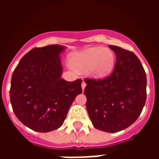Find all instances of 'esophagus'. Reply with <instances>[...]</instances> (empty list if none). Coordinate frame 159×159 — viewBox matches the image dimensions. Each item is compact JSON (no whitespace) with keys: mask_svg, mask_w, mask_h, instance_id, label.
Returning <instances> with one entry per match:
<instances>
[{"mask_svg":"<svg viewBox=\"0 0 159 159\" xmlns=\"http://www.w3.org/2000/svg\"><path fill=\"white\" fill-rule=\"evenodd\" d=\"M85 87H86V83H85L84 81H83V83H82V89L84 90Z\"/></svg>","mask_w":159,"mask_h":159,"instance_id":"34e87169","label":"esophagus"}]
</instances>
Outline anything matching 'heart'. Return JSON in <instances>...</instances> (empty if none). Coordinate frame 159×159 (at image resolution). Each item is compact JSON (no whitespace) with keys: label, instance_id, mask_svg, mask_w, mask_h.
Returning a JSON list of instances; mask_svg holds the SVG:
<instances>
[{"label":"heart","instance_id":"1","mask_svg":"<svg viewBox=\"0 0 159 159\" xmlns=\"http://www.w3.org/2000/svg\"><path fill=\"white\" fill-rule=\"evenodd\" d=\"M71 70L88 69V72L95 78H103L107 76L113 69L115 64V54L109 48L97 47L87 49L77 53L73 58Z\"/></svg>","mask_w":159,"mask_h":159}]
</instances>
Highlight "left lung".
I'll return each instance as SVG.
<instances>
[{
    "label": "left lung",
    "instance_id": "obj_1",
    "mask_svg": "<svg viewBox=\"0 0 159 159\" xmlns=\"http://www.w3.org/2000/svg\"><path fill=\"white\" fill-rule=\"evenodd\" d=\"M117 56L110 76L85 79L86 108L94 128L116 133L133 124L147 100V75L134 52L109 45Z\"/></svg>",
    "mask_w": 159,
    "mask_h": 159
}]
</instances>
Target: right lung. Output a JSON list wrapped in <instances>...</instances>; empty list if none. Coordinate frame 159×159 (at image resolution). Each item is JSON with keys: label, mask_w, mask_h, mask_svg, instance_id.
<instances>
[{"label": "right lung", "mask_w": 159, "mask_h": 159, "mask_svg": "<svg viewBox=\"0 0 159 159\" xmlns=\"http://www.w3.org/2000/svg\"><path fill=\"white\" fill-rule=\"evenodd\" d=\"M61 45L35 48L20 59L12 73L10 101L21 123L37 132H50L62 126L82 80L61 78Z\"/></svg>", "instance_id": "1"}]
</instances>
